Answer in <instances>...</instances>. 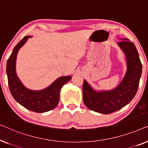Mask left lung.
Returning a JSON list of instances; mask_svg holds the SVG:
<instances>
[{
	"instance_id": "obj_1",
	"label": "left lung",
	"mask_w": 148,
	"mask_h": 148,
	"mask_svg": "<svg viewBox=\"0 0 148 148\" xmlns=\"http://www.w3.org/2000/svg\"><path fill=\"white\" fill-rule=\"evenodd\" d=\"M118 44L127 58V70L119 85L114 90L96 92L84 80L83 101L89 109L97 113L110 114L118 111L130 103L139 87L142 64L134 43L124 39Z\"/></svg>"
}]
</instances>
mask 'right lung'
<instances>
[{
  "label": "right lung",
  "mask_w": 148,
  "mask_h": 148,
  "mask_svg": "<svg viewBox=\"0 0 148 148\" xmlns=\"http://www.w3.org/2000/svg\"><path fill=\"white\" fill-rule=\"evenodd\" d=\"M25 36L18 42L7 60V74L8 84L14 100L21 105L36 113H45L53 109L59 103L60 91L63 85L72 78L71 76H62L58 78L48 88L39 91L30 90L26 88L18 80L15 72L16 58L18 51L28 38Z\"/></svg>",
  "instance_id": "obj_1"
}]
</instances>
